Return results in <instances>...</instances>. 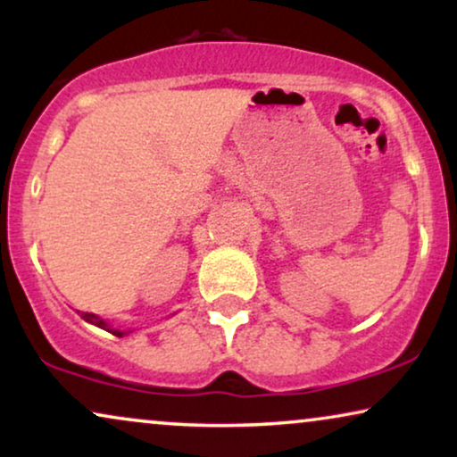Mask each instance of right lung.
<instances>
[{
	"instance_id": "right-lung-1",
	"label": "right lung",
	"mask_w": 457,
	"mask_h": 457,
	"mask_svg": "<svg viewBox=\"0 0 457 457\" xmlns=\"http://www.w3.org/2000/svg\"><path fill=\"white\" fill-rule=\"evenodd\" d=\"M80 318H83V320H87V322L96 324V327H99V328H104V330H110V333H112V335H116V337H122V335L130 333V330H118V328H110V327H108V322H104L102 318L96 316V314H89V312H83V314H80Z\"/></svg>"
}]
</instances>
